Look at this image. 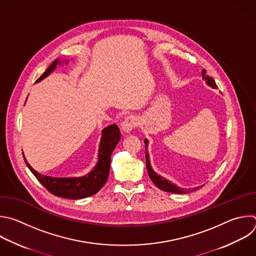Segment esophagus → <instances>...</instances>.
Here are the masks:
<instances>
[{"mask_svg": "<svg viewBox=\"0 0 256 256\" xmlns=\"http://www.w3.org/2000/svg\"><path fill=\"white\" fill-rule=\"evenodd\" d=\"M136 126V120L134 116H128L122 124V130L124 134L130 132Z\"/></svg>", "mask_w": 256, "mask_h": 256, "instance_id": "esophagus-1", "label": "esophagus"}]
</instances>
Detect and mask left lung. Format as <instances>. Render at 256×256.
Segmentation results:
<instances>
[{
  "label": "left lung",
  "instance_id": "obj_1",
  "mask_svg": "<svg viewBox=\"0 0 256 256\" xmlns=\"http://www.w3.org/2000/svg\"><path fill=\"white\" fill-rule=\"evenodd\" d=\"M202 75H203V79L206 81V83L209 85V86L213 88H217V85L213 79V77L209 76L206 72L205 69L202 70ZM144 144H146V170H148V174L150 178V180L152 181V183L160 190L168 192V193H176V194H185V193H190L193 192L195 190H197L198 188H194V189H182L180 187H177L175 184L171 183L170 181L164 179L162 177H160V175L156 174V172L152 168L150 162V156H148V152L146 150V146H148V140H144Z\"/></svg>",
  "mask_w": 256,
  "mask_h": 256
}]
</instances>
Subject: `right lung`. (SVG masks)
<instances>
[{"label":"right lung","mask_w":256,"mask_h":256,"mask_svg":"<svg viewBox=\"0 0 256 256\" xmlns=\"http://www.w3.org/2000/svg\"><path fill=\"white\" fill-rule=\"evenodd\" d=\"M58 63V59L54 60L36 82L47 77L56 68ZM120 138V132L116 124H112L106 128L102 130L98 150V162L96 166L86 176L79 178H53L41 175L35 171L28 164L25 156H23L30 171L50 193L67 199H82L96 194L108 181L110 168V156L118 144Z\"/></svg>","instance_id":"obj_1"}]
</instances>
